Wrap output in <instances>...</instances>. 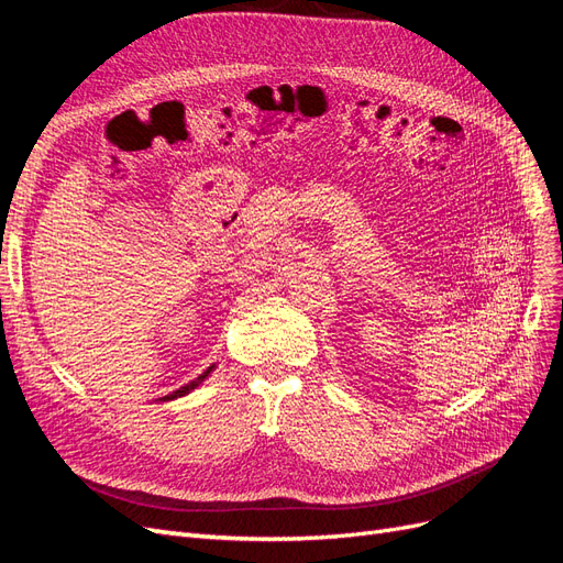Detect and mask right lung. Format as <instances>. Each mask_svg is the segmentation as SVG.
<instances>
[{
    "mask_svg": "<svg viewBox=\"0 0 563 563\" xmlns=\"http://www.w3.org/2000/svg\"><path fill=\"white\" fill-rule=\"evenodd\" d=\"M211 371H213V366H209L207 371H203V373H201V376H199L197 380H192L190 385H183L180 389H176V391H174V395H168V397H164V399H176V397H183V395H187V391H192V389H195V387H197V385H199V383H201L203 378H207V376H209V373H211Z\"/></svg>",
    "mask_w": 563,
    "mask_h": 563,
    "instance_id": "add662e5",
    "label": "right lung"
}]
</instances>
